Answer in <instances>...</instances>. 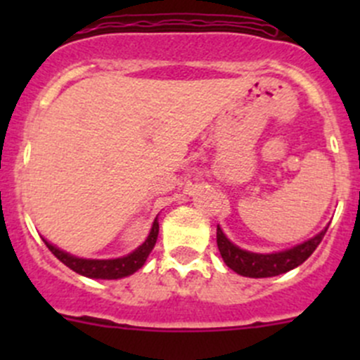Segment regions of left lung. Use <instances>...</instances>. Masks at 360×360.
<instances>
[{
	"label": "left lung",
	"mask_w": 360,
	"mask_h": 360,
	"mask_svg": "<svg viewBox=\"0 0 360 360\" xmlns=\"http://www.w3.org/2000/svg\"><path fill=\"white\" fill-rule=\"evenodd\" d=\"M326 231H328V228L322 230L319 235H315L314 238H310V240L296 245V248L271 254L249 252V250L237 248V245L231 244V242L228 240L226 235L223 233V230H221L219 226H217L216 240L221 257H223V261L226 263L228 268L237 271L238 275H244V277L264 278L285 274V271L292 270V268L304 263V261L314 254L317 245L321 244Z\"/></svg>",
	"instance_id": "1"
}]
</instances>
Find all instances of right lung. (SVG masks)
Returning a JSON list of instances; mask_svg holds the SVG:
<instances>
[{"mask_svg":"<svg viewBox=\"0 0 360 360\" xmlns=\"http://www.w3.org/2000/svg\"><path fill=\"white\" fill-rule=\"evenodd\" d=\"M158 221L155 219L153 226H151L150 235L144 240V244H141L134 252L127 254L123 257H116V259H83V257L71 256V254L64 252L56 245H52L50 242L43 240L46 244V248L50 249V252L57 257L59 261H63L68 268H71L76 274L83 275V277L89 278H104V281H112V278H123L129 277V275L136 274L144 263H146L148 256L153 250L155 244H157L158 238Z\"/></svg>","mask_w":360,"mask_h":360,"instance_id":"1","label":"right lung"}]
</instances>
